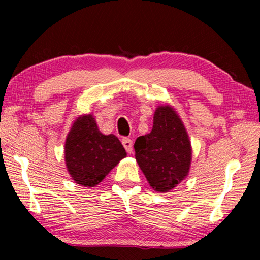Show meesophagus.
I'll list each match as a JSON object with an SVG mask.
<instances>
[{
    "mask_svg": "<svg viewBox=\"0 0 260 260\" xmlns=\"http://www.w3.org/2000/svg\"><path fill=\"white\" fill-rule=\"evenodd\" d=\"M122 144H123V147L125 148V150H126V152L127 154H131V152H133V150H134V148H133V141L130 140V138H123L122 140Z\"/></svg>",
    "mask_w": 260,
    "mask_h": 260,
    "instance_id": "esophagus-1",
    "label": "esophagus"
}]
</instances>
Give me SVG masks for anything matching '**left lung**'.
<instances>
[{
	"mask_svg": "<svg viewBox=\"0 0 260 260\" xmlns=\"http://www.w3.org/2000/svg\"><path fill=\"white\" fill-rule=\"evenodd\" d=\"M135 156L148 182L168 193L189 173L191 145L182 120L169 105L156 109L150 134L135 142Z\"/></svg>",
	"mask_w": 260,
	"mask_h": 260,
	"instance_id": "8db88e82",
	"label": "left lung"
}]
</instances>
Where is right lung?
<instances>
[{
    "instance_id": "obj_1",
    "label": "right lung",
    "mask_w": 260,
    "mask_h": 260,
    "mask_svg": "<svg viewBox=\"0 0 260 260\" xmlns=\"http://www.w3.org/2000/svg\"><path fill=\"white\" fill-rule=\"evenodd\" d=\"M126 157V151L115 135L99 131L92 115L74 120L65 142V162L73 181L84 187H95Z\"/></svg>"
}]
</instances>
